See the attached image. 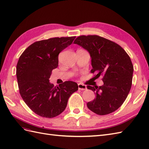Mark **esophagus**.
<instances>
[{"label": "esophagus", "mask_w": 149, "mask_h": 149, "mask_svg": "<svg viewBox=\"0 0 149 149\" xmlns=\"http://www.w3.org/2000/svg\"><path fill=\"white\" fill-rule=\"evenodd\" d=\"M78 88L79 89L81 90V91H84V90H86L87 89V86L82 84H78Z\"/></svg>", "instance_id": "obj_1"}]
</instances>
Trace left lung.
<instances>
[{"mask_svg": "<svg viewBox=\"0 0 149 149\" xmlns=\"http://www.w3.org/2000/svg\"><path fill=\"white\" fill-rule=\"evenodd\" d=\"M74 43L89 53L96 77L103 76L101 86H87L96 97L87 103L91 111L105 115L116 111L123 103L130 91L133 66L130 56L120 45L97 35L80 36Z\"/></svg>", "mask_w": 149, "mask_h": 149, "instance_id": "obj_1", "label": "left lung"}]
</instances>
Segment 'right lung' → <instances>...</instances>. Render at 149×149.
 Instances as JSON below:
<instances>
[{
	"label": "right lung",
	"instance_id": "right-lung-1",
	"mask_svg": "<svg viewBox=\"0 0 149 149\" xmlns=\"http://www.w3.org/2000/svg\"><path fill=\"white\" fill-rule=\"evenodd\" d=\"M75 36L53 38L35 42L19 58L16 76L19 93L25 103L38 115L53 118L62 113L68 98L78 90L73 81L58 87L49 82L52 72L58 65V55Z\"/></svg>",
	"mask_w": 149,
	"mask_h": 149
}]
</instances>
